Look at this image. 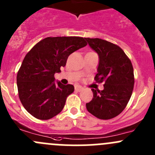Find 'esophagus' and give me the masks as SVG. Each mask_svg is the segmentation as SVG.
I'll use <instances>...</instances> for the list:
<instances>
[{
  "label": "esophagus",
  "instance_id": "esophagus-1",
  "mask_svg": "<svg viewBox=\"0 0 155 155\" xmlns=\"http://www.w3.org/2000/svg\"><path fill=\"white\" fill-rule=\"evenodd\" d=\"M83 89H84V87H82V86H76V87H75V90H76V91H82Z\"/></svg>",
  "mask_w": 155,
  "mask_h": 155
}]
</instances>
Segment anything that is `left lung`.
I'll list each match as a JSON object with an SVG mask.
<instances>
[{
	"instance_id": "1",
	"label": "left lung",
	"mask_w": 155,
	"mask_h": 155,
	"mask_svg": "<svg viewBox=\"0 0 155 155\" xmlns=\"http://www.w3.org/2000/svg\"><path fill=\"white\" fill-rule=\"evenodd\" d=\"M99 56L97 82H104V90L92 88L93 98L87 110L100 119L119 115L129 102L134 85V68L129 58L117 45L99 38H85Z\"/></svg>"
}]
</instances>
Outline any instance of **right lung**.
<instances>
[{"mask_svg":"<svg viewBox=\"0 0 155 155\" xmlns=\"http://www.w3.org/2000/svg\"><path fill=\"white\" fill-rule=\"evenodd\" d=\"M86 45L83 37H46L27 53L16 80L20 101L31 115L48 120L61 112L74 86L56 84L54 73H60L70 54Z\"/></svg>","mask_w":155,"mask_h":155,"instance_id":"obj_1","label":"right lung"}]
</instances>
